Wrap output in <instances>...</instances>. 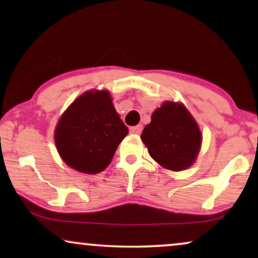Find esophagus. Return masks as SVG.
<instances>
[{"label":"esophagus","mask_w":258,"mask_h":258,"mask_svg":"<svg viewBox=\"0 0 258 258\" xmlns=\"http://www.w3.org/2000/svg\"><path fill=\"white\" fill-rule=\"evenodd\" d=\"M142 129H143L142 124L132 126V128H130V133H133V134H141V133H142Z\"/></svg>","instance_id":"esophagus-1"}]
</instances>
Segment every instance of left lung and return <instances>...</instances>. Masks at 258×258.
Segmentation results:
<instances>
[{
	"instance_id": "8db88e82",
	"label": "left lung",
	"mask_w": 258,
	"mask_h": 258,
	"mask_svg": "<svg viewBox=\"0 0 258 258\" xmlns=\"http://www.w3.org/2000/svg\"><path fill=\"white\" fill-rule=\"evenodd\" d=\"M150 156L169 170L181 171L194 163L201 147L199 125L183 104L165 102L151 115L141 135Z\"/></svg>"
}]
</instances>
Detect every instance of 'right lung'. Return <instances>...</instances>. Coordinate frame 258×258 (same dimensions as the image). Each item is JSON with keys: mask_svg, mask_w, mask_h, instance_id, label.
Returning a JSON list of instances; mask_svg holds the SVG:
<instances>
[{"mask_svg": "<svg viewBox=\"0 0 258 258\" xmlns=\"http://www.w3.org/2000/svg\"><path fill=\"white\" fill-rule=\"evenodd\" d=\"M126 135L128 128L108 91H88L62 115L55 130V143L69 167L97 174L108 167Z\"/></svg>", "mask_w": 258, "mask_h": 258, "instance_id": "1", "label": "right lung"}]
</instances>
